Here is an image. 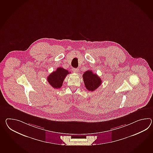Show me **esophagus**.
<instances>
[{
  "label": "esophagus",
  "instance_id": "1",
  "mask_svg": "<svg viewBox=\"0 0 153 153\" xmlns=\"http://www.w3.org/2000/svg\"><path fill=\"white\" fill-rule=\"evenodd\" d=\"M72 71L76 72V73H78L79 71V69L77 68H73L72 69Z\"/></svg>",
  "mask_w": 153,
  "mask_h": 153
}]
</instances>
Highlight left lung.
I'll list each match as a JSON object with an SVG mask.
<instances>
[{"label":"left lung","mask_w":153,"mask_h":153,"mask_svg":"<svg viewBox=\"0 0 153 153\" xmlns=\"http://www.w3.org/2000/svg\"><path fill=\"white\" fill-rule=\"evenodd\" d=\"M85 87L89 91H94L102 84V79L91 70H88L83 74Z\"/></svg>","instance_id":"obj_1"}]
</instances>
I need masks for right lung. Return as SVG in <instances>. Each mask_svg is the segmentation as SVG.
<instances>
[{"label": "right lung", "mask_w": 153, "mask_h": 153, "mask_svg": "<svg viewBox=\"0 0 153 153\" xmlns=\"http://www.w3.org/2000/svg\"><path fill=\"white\" fill-rule=\"evenodd\" d=\"M70 73L62 68H58L48 76L47 81L54 88H61L66 76Z\"/></svg>", "instance_id": "obj_1"}]
</instances>
